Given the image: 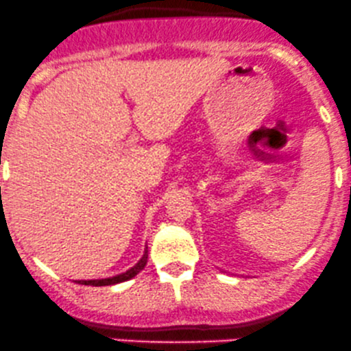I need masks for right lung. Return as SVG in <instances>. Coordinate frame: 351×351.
Listing matches in <instances>:
<instances>
[{
  "mask_svg": "<svg viewBox=\"0 0 351 351\" xmlns=\"http://www.w3.org/2000/svg\"><path fill=\"white\" fill-rule=\"evenodd\" d=\"M145 265H147V251H145V254L142 256L141 261H138L137 265L132 267V269L127 271V273L119 274V276H114V278H105V280H88V281H78V282H80V285H88V286H110V285H117V282L129 281L134 276H137V274L141 273L142 269H144Z\"/></svg>",
  "mask_w": 351,
  "mask_h": 351,
  "instance_id": "right-lung-1",
  "label": "right lung"
}]
</instances>
